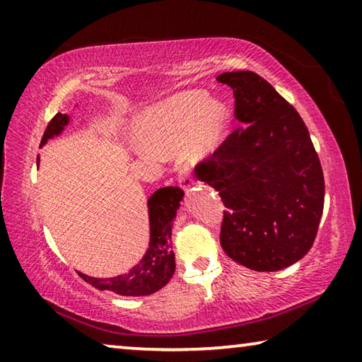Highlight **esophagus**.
I'll return each instance as SVG.
<instances>
[{
	"label": "esophagus",
	"instance_id": "esophagus-1",
	"mask_svg": "<svg viewBox=\"0 0 362 362\" xmlns=\"http://www.w3.org/2000/svg\"><path fill=\"white\" fill-rule=\"evenodd\" d=\"M193 183V179H192V173H189V169L183 166L180 170H179V185L182 188H189V185Z\"/></svg>",
	"mask_w": 362,
	"mask_h": 362
}]
</instances>
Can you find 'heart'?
<instances>
[{
	"instance_id": "b5f03b06",
	"label": "heart",
	"mask_w": 362,
	"mask_h": 362,
	"mask_svg": "<svg viewBox=\"0 0 362 362\" xmlns=\"http://www.w3.org/2000/svg\"><path fill=\"white\" fill-rule=\"evenodd\" d=\"M201 90H188L151 107L136 122V136L144 148L170 151L185 142L193 156L216 148L225 131L228 113Z\"/></svg>"
}]
</instances>
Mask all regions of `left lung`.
<instances>
[{
	"label": "left lung",
	"instance_id": "1",
	"mask_svg": "<svg viewBox=\"0 0 362 362\" xmlns=\"http://www.w3.org/2000/svg\"><path fill=\"white\" fill-rule=\"evenodd\" d=\"M235 95L233 131L194 175L223 201L220 244L255 272L292 265L313 246L324 207V174L302 116L254 71L217 76Z\"/></svg>",
	"mask_w": 362,
	"mask_h": 362
}]
</instances>
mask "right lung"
<instances>
[{"mask_svg": "<svg viewBox=\"0 0 362 362\" xmlns=\"http://www.w3.org/2000/svg\"><path fill=\"white\" fill-rule=\"evenodd\" d=\"M66 122H69L66 115L57 113L54 116L47 122L41 145L46 144L47 139L57 136ZM182 196L183 189L180 187H164L151 194L148 199L151 228L150 247L139 265L134 267L129 273L108 279L90 278L83 273H79V276L95 289L127 297L150 296L166 286L175 272V255L173 241H170V231H173L174 217L179 209Z\"/></svg>", "mask_w": 362, "mask_h": 362, "instance_id": "add662e5", "label": "right lung"}]
</instances>
